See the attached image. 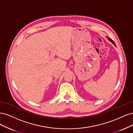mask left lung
<instances>
[{"instance_id":"obj_1","label":"left lung","mask_w":133,"mask_h":133,"mask_svg":"<svg viewBox=\"0 0 133 133\" xmlns=\"http://www.w3.org/2000/svg\"><path fill=\"white\" fill-rule=\"evenodd\" d=\"M108 39L109 40V41H111V42H112V43H113V44H114V45H115V46H116V45H115V43H114V41H113V40H112V39H111V38H108Z\"/></svg>"}]
</instances>
